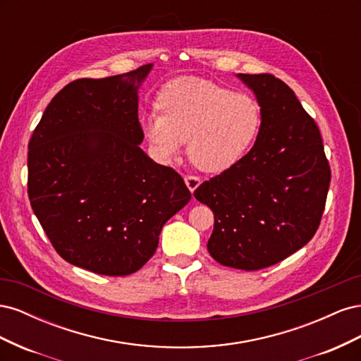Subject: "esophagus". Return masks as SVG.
Returning a JSON list of instances; mask_svg holds the SVG:
<instances>
[{
    "mask_svg": "<svg viewBox=\"0 0 361 361\" xmlns=\"http://www.w3.org/2000/svg\"><path fill=\"white\" fill-rule=\"evenodd\" d=\"M185 183H187V187L191 192H194L195 190H197V187L200 185V179L197 176H191V174H188V176H185Z\"/></svg>",
    "mask_w": 361,
    "mask_h": 361,
    "instance_id": "obj_1",
    "label": "esophagus"
}]
</instances>
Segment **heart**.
I'll return each instance as SVG.
<instances>
[{
    "label": "heart",
    "mask_w": 361,
    "mask_h": 361,
    "mask_svg": "<svg viewBox=\"0 0 361 361\" xmlns=\"http://www.w3.org/2000/svg\"><path fill=\"white\" fill-rule=\"evenodd\" d=\"M159 110L141 117V129L158 159L176 158L187 137L188 158L206 173L236 164L253 143L260 110L253 97L212 81L183 76L170 81L158 96Z\"/></svg>",
    "instance_id": "b5f03b06"
}]
</instances>
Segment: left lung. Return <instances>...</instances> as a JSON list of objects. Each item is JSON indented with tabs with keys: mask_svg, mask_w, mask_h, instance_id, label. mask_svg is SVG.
Returning a JSON list of instances; mask_svg holds the SVG:
<instances>
[{
	"mask_svg": "<svg viewBox=\"0 0 361 361\" xmlns=\"http://www.w3.org/2000/svg\"><path fill=\"white\" fill-rule=\"evenodd\" d=\"M238 78L260 105L256 143L194 195L214 212L209 255L224 267L256 271L279 264L313 238L331 171L319 129L289 85L271 73Z\"/></svg>",
	"mask_w": 361,
	"mask_h": 361,
	"instance_id": "1",
	"label": "left lung"
}]
</instances>
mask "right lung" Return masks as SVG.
Instances as JSON below:
<instances>
[{"mask_svg": "<svg viewBox=\"0 0 361 361\" xmlns=\"http://www.w3.org/2000/svg\"><path fill=\"white\" fill-rule=\"evenodd\" d=\"M150 69L69 82L28 143L32 211L57 253L96 274L138 271L191 199L180 174L138 146L137 93Z\"/></svg>", "mask_w": 361, "mask_h": 361, "instance_id": "right-lung-1", "label": "right lung"}]
</instances>
